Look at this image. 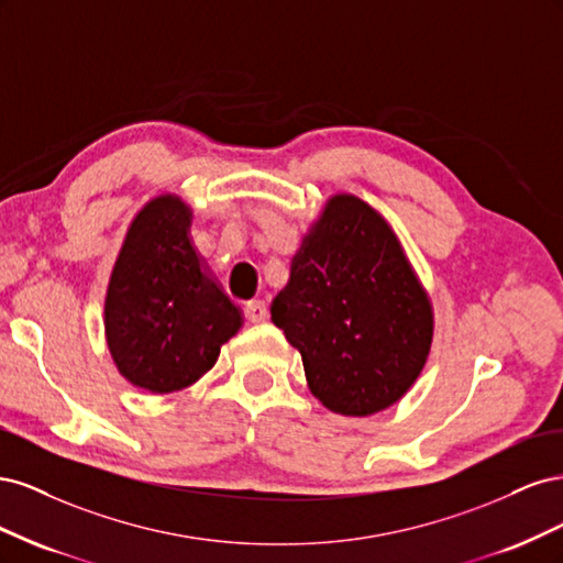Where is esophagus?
<instances>
[{
  "mask_svg": "<svg viewBox=\"0 0 563 563\" xmlns=\"http://www.w3.org/2000/svg\"><path fill=\"white\" fill-rule=\"evenodd\" d=\"M244 314L249 321L261 323L267 319V305L263 300H251L244 305Z\"/></svg>",
  "mask_w": 563,
  "mask_h": 563,
  "instance_id": "esophagus-1",
  "label": "esophagus"
}]
</instances>
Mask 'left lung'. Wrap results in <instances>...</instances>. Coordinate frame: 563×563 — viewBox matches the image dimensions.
<instances>
[{"instance_id":"1","label":"left lung","mask_w":563,"mask_h":563,"mask_svg":"<svg viewBox=\"0 0 563 563\" xmlns=\"http://www.w3.org/2000/svg\"><path fill=\"white\" fill-rule=\"evenodd\" d=\"M269 312L300 352L312 395L356 418L411 389L434 333L430 296L395 230L354 195L327 201Z\"/></svg>"}]
</instances>
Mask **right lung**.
<instances>
[{
    "instance_id": "right-lung-1",
    "label": "right lung",
    "mask_w": 563,
    "mask_h": 563,
    "mask_svg": "<svg viewBox=\"0 0 563 563\" xmlns=\"http://www.w3.org/2000/svg\"><path fill=\"white\" fill-rule=\"evenodd\" d=\"M190 225L192 209L180 197L150 199L129 225L108 284L114 366L155 395L197 383L244 323L192 246Z\"/></svg>"
}]
</instances>
